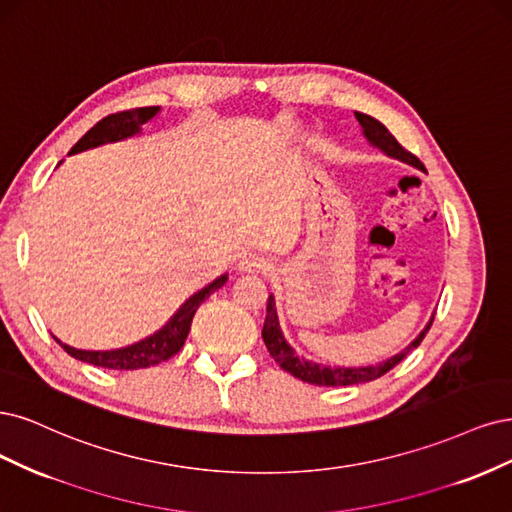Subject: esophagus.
<instances>
[{
    "label": "esophagus",
    "instance_id": "esophagus-1",
    "mask_svg": "<svg viewBox=\"0 0 512 512\" xmlns=\"http://www.w3.org/2000/svg\"><path fill=\"white\" fill-rule=\"evenodd\" d=\"M238 270L242 274H259V272L263 274L270 270V261L257 253H244L238 261Z\"/></svg>",
    "mask_w": 512,
    "mask_h": 512
}]
</instances>
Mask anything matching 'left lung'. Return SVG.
I'll use <instances>...</instances> for the list:
<instances>
[{
    "instance_id": "1",
    "label": "left lung",
    "mask_w": 512,
    "mask_h": 512,
    "mask_svg": "<svg viewBox=\"0 0 512 512\" xmlns=\"http://www.w3.org/2000/svg\"><path fill=\"white\" fill-rule=\"evenodd\" d=\"M355 117L361 125V134H364V138L372 146H376L378 151H383L387 157L400 159V161L408 163V166L425 172L423 163L415 155L408 153L406 148L391 136V131L381 121H376L374 117H370V114H364V112H355ZM266 310L268 312H266V321H263L261 336H263V342H266L268 351L274 357L276 364L283 370H287L289 374H293L295 378H300V381L310 383V385H319V387H349V385H361V383L376 381V378H381L391 368L398 366L412 349H417L421 340L425 338V334L430 332L432 321H434V315H432V319L427 321V325L421 329L419 336L412 340L404 351L395 353L393 357H389L385 361H378L376 366H357V368L349 366L346 368V366H323V364H317V361H308L300 355H295L293 346L285 340L283 329H280V325H278L274 295H270L268 298Z\"/></svg>"
}]
</instances>
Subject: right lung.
I'll return each instance as SVG.
<instances>
[{"label": "right lung", "mask_w": 512, "mask_h": 512, "mask_svg": "<svg viewBox=\"0 0 512 512\" xmlns=\"http://www.w3.org/2000/svg\"><path fill=\"white\" fill-rule=\"evenodd\" d=\"M159 110H161L159 106H148V108H134V110L110 114V117L93 125L87 134L72 146L70 155L138 136L142 131V125L153 121L159 114ZM225 283H227V274H221L219 278H214L210 285H206L200 291H195L189 300H185V304H180V308L170 317V321L161 329H157L155 334L146 336L134 344L121 346V349L85 351V349H74V346L61 342L57 336H53V338L61 344V349L65 353H70L74 359L85 361V364H91V366H100V368H108V370L151 368V366L161 364V361L170 359L172 355H176L180 349H183V344L189 336L195 310L200 308V304L208 298L210 293L221 289Z\"/></svg>", "instance_id": "add662e5"}]
</instances>
